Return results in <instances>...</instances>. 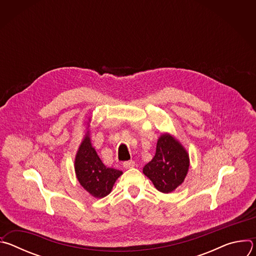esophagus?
<instances>
[{
    "label": "esophagus",
    "instance_id": "1",
    "mask_svg": "<svg viewBox=\"0 0 256 256\" xmlns=\"http://www.w3.org/2000/svg\"><path fill=\"white\" fill-rule=\"evenodd\" d=\"M134 165H136V163H134L132 160H130V161H126V162L124 163V167L126 169L132 168V167H134Z\"/></svg>",
    "mask_w": 256,
    "mask_h": 256
}]
</instances>
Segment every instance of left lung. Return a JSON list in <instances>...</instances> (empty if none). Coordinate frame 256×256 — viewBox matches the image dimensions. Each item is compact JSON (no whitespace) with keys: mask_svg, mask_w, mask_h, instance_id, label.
Wrapping results in <instances>:
<instances>
[{"mask_svg":"<svg viewBox=\"0 0 256 256\" xmlns=\"http://www.w3.org/2000/svg\"><path fill=\"white\" fill-rule=\"evenodd\" d=\"M190 168L188 153L174 136L159 138L154 158L142 168L154 186L163 194L172 192L184 181Z\"/></svg>","mask_w":256,"mask_h":256,"instance_id":"8db88e82","label":"left lung"}]
</instances>
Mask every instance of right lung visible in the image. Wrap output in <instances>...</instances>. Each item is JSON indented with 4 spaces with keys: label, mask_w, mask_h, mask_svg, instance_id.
I'll use <instances>...</instances> for the list:
<instances>
[{
    "label": "right lung",
    "mask_w": 256,
    "mask_h": 256,
    "mask_svg": "<svg viewBox=\"0 0 256 256\" xmlns=\"http://www.w3.org/2000/svg\"><path fill=\"white\" fill-rule=\"evenodd\" d=\"M75 172L80 184L92 196L102 198L112 192L122 171L106 167L92 147L87 132L75 158Z\"/></svg>",
    "instance_id": "right-lung-1"
}]
</instances>
